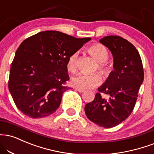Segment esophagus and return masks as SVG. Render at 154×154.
Segmentation results:
<instances>
[{
    "label": "esophagus",
    "instance_id": "1",
    "mask_svg": "<svg viewBox=\"0 0 154 154\" xmlns=\"http://www.w3.org/2000/svg\"><path fill=\"white\" fill-rule=\"evenodd\" d=\"M75 91H77L79 92H83L85 91V90H82V89H80V88H75Z\"/></svg>",
    "mask_w": 154,
    "mask_h": 154
}]
</instances>
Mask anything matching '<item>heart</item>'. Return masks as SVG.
<instances>
[{
  "mask_svg": "<svg viewBox=\"0 0 154 154\" xmlns=\"http://www.w3.org/2000/svg\"><path fill=\"white\" fill-rule=\"evenodd\" d=\"M88 52L92 55L98 62L97 68L103 77H108L110 75L111 67L105 63L108 59V51L104 46L100 44H95L88 49ZM78 54L73 53L68 58L66 67L71 72H75L77 67ZM101 77L98 73L91 75L78 74L72 79V83L74 86L80 89H90L100 85Z\"/></svg>",
  "mask_w": 154,
  "mask_h": 154,
  "instance_id": "heart-1",
  "label": "heart"
}]
</instances>
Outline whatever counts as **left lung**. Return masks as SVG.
<instances>
[{"label": "left lung", "instance_id": "8db88e82", "mask_svg": "<svg viewBox=\"0 0 154 154\" xmlns=\"http://www.w3.org/2000/svg\"><path fill=\"white\" fill-rule=\"evenodd\" d=\"M100 42L113 57L114 70L98 88L108 97L97 93L94 100L85 105V112L96 125L108 128L119 125L133 112L144 72L139 53L128 41L120 36H107Z\"/></svg>", "mask_w": 154, "mask_h": 154}]
</instances>
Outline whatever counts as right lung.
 <instances>
[{
  "mask_svg": "<svg viewBox=\"0 0 154 154\" xmlns=\"http://www.w3.org/2000/svg\"><path fill=\"white\" fill-rule=\"evenodd\" d=\"M90 38H77L57 31L38 32L16 50L10 69L8 90L18 109L32 118L52 114L69 88L68 58Z\"/></svg>",
  "mask_w": 154,
  "mask_h": 154,
  "instance_id": "obj_1",
  "label": "right lung"
}]
</instances>
